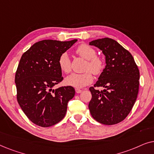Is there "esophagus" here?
I'll return each mask as SVG.
<instances>
[{
	"mask_svg": "<svg viewBox=\"0 0 154 154\" xmlns=\"http://www.w3.org/2000/svg\"><path fill=\"white\" fill-rule=\"evenodd\" d=\"M82 92V90H81V89H79V88H76V89H75V92H76V93H81V92Z\"/></svg>",
	"mask_w": 154,
	"mask_h": 154,
	"instance_id": "obj_1",
	"label": "esophagus"
}]
</instances>
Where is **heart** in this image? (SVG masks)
Returning a JSON list of instances; mask_svg holds the SVG:
<instances>
[{
    "label": "heart",
    "mask_w": 154,
    "mask_h": 154,
    "mask_svg": "<svg viewBox=\"0 0 154 154\" xmlns=\"http://www.w3.org/2000/svg\"><path fill=\"white\" fill-rule=\"evenodd\" d=\"M75 53L81 57L86 60L84 70L82 73H73L65 79V83L67 85L76 88H83L90 85L93 81L94 75H98L102 73L104 69V60L100 55L97 54L95 49L87 44H81L75 49ZM58 65L60 70L64 73H69L71 69V62L66 52H63L58 59Z\"/></svg>",
    "instance_id": "obj_1"
}]
</instances>
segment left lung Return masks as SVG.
I'll list each match as a JSON object with an SVG mask.
<instances>
[{
  "mask_svg": "<svg viewBox=\"0 0 154 154\" xmlns=\"http://www.w3.org/2000/svg\"><path fill=\"white\" fill-rule=\"evenodd\" d=\"M90 45L102 50L106 64L94 87L90 88V112L99 123L114 125L128 116L135 103L140 71L130 52L115 40L104 38L92 41ZM95 87L105 90H95Z\"/></svg>",
  "mask_w": 154,
  "mask_h": 154,
  "instance_id": "1",
  "label": "left lung"
}]
</instances>
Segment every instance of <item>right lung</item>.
Segmentation results:
<instances>
[{"label":"right lung","instance_id":"1","mask_svg":"<svg viewBox=\"0 0 154 154\" xmlns=\"http://www.w3.org/2000/svg\"><path fill=\"white\" fill-rule=\"evenodd\" d=\"M76 41L43 40L33 44L20 59L14 80L17 99L25 115L35 125L50 127L65 116L68 102L75 95L74 88H52L63 80L58 65L60 54Z\"/></svg>","mask_w":154,"mask_h":154}]
</instances>
